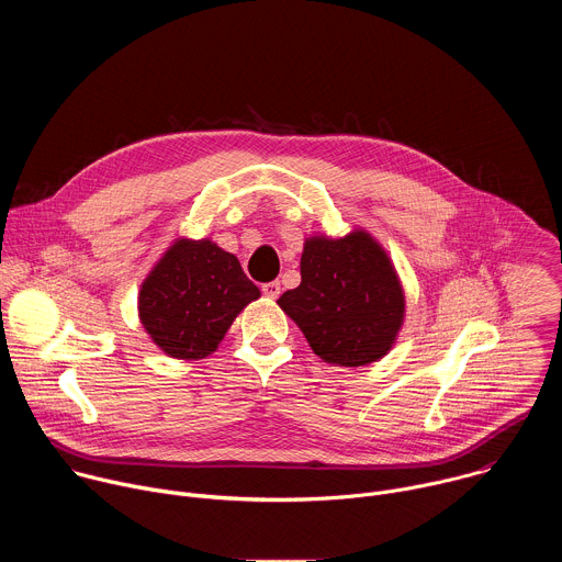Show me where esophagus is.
I'll return each mask as SVG.
<instances>
[{"instance_id":"obj_1","label":"esophagus","mask_w":562,"mask_h":562,"mask_svg":"<svg viewBox=\"0 0 562 562\" xmlns=\"http://www.w3.org/2000/svg\"><path fill=\"white\" fill-rule=\"evenodd\" d=\"M262 293H265L267 297L276 300V297L280 295V282H278V280H273V282H265V284H262Z\"/></svg>"}]
</instances>
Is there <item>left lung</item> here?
Listing matches in <instances>:
<instances>
[{"label": "left lung", "mask_w": 562, "mask_h": 562, "mask_svg": "<svg viewBox=\"0 0 562 562\" xmlns=\"http://www.w3.org/2000/svg\"><path fill=\"white\" fill-rule=\"evenodd\" d=\"M300 276V286L282 293L278 304L315 356L338 367H364L391 351L405 323V291L371 233L306 237Z\"/></svg>", "instance_id": "obj_1"}]
</instances>
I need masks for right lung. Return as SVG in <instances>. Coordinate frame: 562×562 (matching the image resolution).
<instances>
[{
  "label": "right lung",
  "instance_id": "add662e5",
  "mask_svg": "<svg viewBox=\"0 0 562 562\" xmlns=\"http://www.w3.org/2000/svg\"><path fill=\"white\" fill-rule=\"evenodd\" d=\"M260 297L237 258L209 237H178L157 260L137 295L150 340L178 360L211 356L237 313Z\"/></svg>",
  "mask_w": 562,
  "mask_h": 562
}]
</instances>
